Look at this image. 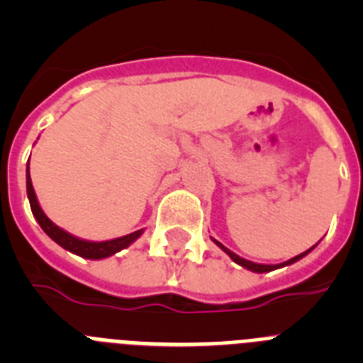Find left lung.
Returning a JSON list of instances; mask_svg holds the SVG:
<instances>
[{"label": "left lung", "mask_w": 363, "mask_h": 363, "mask_svg": "<svg viewBox=\"0 0 363 363\" xmlns=\"http://www.w3.org/2000/svg\"><path fill=\"white\" fill-rule=\"evenodd\" d=\"M211 240H213V242L216 243L218 247H220L221 251L225 252V255L229 256L230 259H233L234 264L242 265L243 269H247V271H252V272H271V271H277V269H281V267H287V265H293V264H296L298 259H301V258H303V256H307V255H309V252L313 251L314 247L318 245V243H316V245H313V247H311V249H307L306 252H301V255L294 256V258L287 259V262H281V264H256V262H251V259H245V258H242V256H238V255H236V252H233V251H230V249H227V247L223 245V243H220V242H218V240H214V238H211Z\"/></svg>", "instance_id": "left-lung-1"}]
</instances>
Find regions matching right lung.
Returning a JSON list of instances; mask_svg holds the SVG:
<instances>
[{"label": "right lung", "mask_w": 363, "mask_h": 363, "mask_svg": "<svg viewBox=\"0 0 363 363\" xmlns=\"http://www.w3.org/2000/svg\"><path fill=\"white\" fill-rule=\"evenodd\" d=\"M27 196H28V201H30L32 214H34V218H36V221L40 223L41 229L45 230V234H47L50 240H54L57 245L63 247L65 251L72 252V255L82 256V258H86V259L108 258V256L116 255V252L127 249V247H129L130 243L136 242V240L143 234V230H145V229L134 230V233L125 234V236H120V238L105 240V242H91V240L78 238V236H74V234L67 233L65 229L57 227L56 223H54V221L43 213V209H41L36 192H34V187H32V179H30V171H28V165H27Z\"/></svg>", "instance_id": "obj_1"}]
</instances>
